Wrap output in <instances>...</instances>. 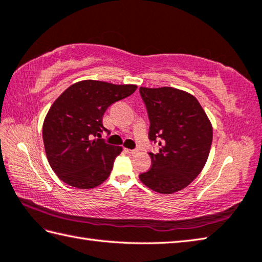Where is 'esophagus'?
Segmentation results:
<instances>
[{
  "instance_id": "1",
  "label": "esophagus",
  "mask_w": 262,
  "mask_h": 262,
  "mask_svg": "<svg viewBox=\"0 0 262 262\" xmlns=\"http://www.w3.org/2000/svg\"><path fill=\"white\" fill-rule=\"evenodd\" d=\"M125 151L127 153H130V155H135V153H137V150H130V148H125Z\"/></svg>"
}]
</instances>
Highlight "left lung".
<instances>
[{
	"label": "left lung",
	"instance_id": "8db88e82",
	"mask_svg": "<svg viewBox=\"0 0 262 262\" xmlns=\"http://www.w3.org/2000/svg\"><path fill=\"white\" fill-rule=\"evenodd\" d=\"M140 94L150 119L148 138L160 146L157 153H148L151 169L141 173V182L158 193L181 191L206 165L212 126L199 101L186 92L141 87Z\"/></svg>",
	"mask_w": 262,
	"mask_h": 262
}]
</instances>
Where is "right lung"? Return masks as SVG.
Wrapping results in <instances>:
<instances>
[{"label": "right lung", "instance_id": "right-lung-1", "mask_svg": "<svg viewBox=\"0 0 262 262\" xmlns=\"http://www.w3.org/2000/svg\"><path fill=\"white\" fill-rule=\"evenodd\" d=\"M136 85L83 80L68 87L54 101L43 124V142L51 168L68 185L89 189L109 177L121 146L110 145L101 133L112 103L132 95Z\"/></svg>", "mask_w": 262, "mask_h": 262}]
</instances>
